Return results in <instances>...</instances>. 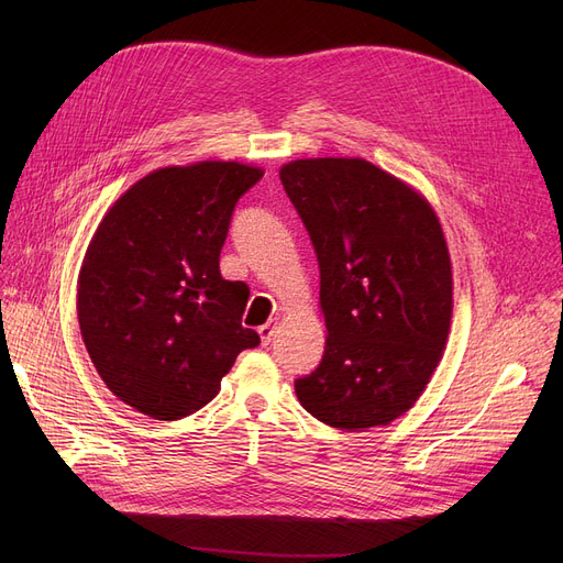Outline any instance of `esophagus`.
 Returning a JSON list of instances; mask_svg holds the SVG:
<instances>
[{"label": "esophagus", "instance_id": "1", "mask_svg": "<svg viewBox=\"0 0 563 563\" xmlns=\"http://www.w3.org/2000/svg\"><path fill=\"white\" fill-rule=\"evenodd\" d=\"M276 327H278V321L276 319H272V321H266L264 323V327H260V340H262V344L266 346V344H269L272 340H274V333H276Z\"/></svg>", "mask_w": 563, "mask_h": 563}]
</instances>
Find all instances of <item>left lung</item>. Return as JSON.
Listing matches in <instances>:
<instances>
[{"instance_id":"1","label":"left lung","mask_w":563,"mask_h":563,"mask_svg":"<svg viewBox=\"0 0 563 563\" xmlns=\"http://www.w3.org/2000/svg\"><path fill=\"white\" fill-rule=\"evenodd\" d=\"M280 183L319 262L321 363L294 380L319 422L363 431L418 401L445 351L452 262L431 205L365 159H297Z\"/></svg>"}]
</instances>
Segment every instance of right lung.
<instances>
[{
  "mask_svg": "<svg viewBox=\"0 0 563 563\" xmlns=\"http://www.w3.org/2000/svg\"><path fill=\"white\" fill-rule=\"evenodd\" d=\"M262 168L166 166L113 202L84 255L79 329L100 378L153 420H183L221 390L244 349L246 285L221 278L234 205Z\"/></svg>",
  "mask_w": 563,
  "mask_h": 563,
  "instance_id": "add662e5",
  "label": "right lung"
}]
</instances>
